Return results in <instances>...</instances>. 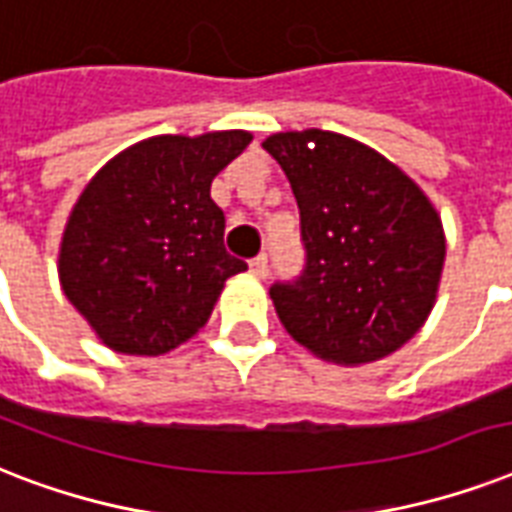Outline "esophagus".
<instances>
[{
    "instance_id": "1",
    "label": "esophagus",
    "mask_w": 512,
    "mask_h": 512,
    "mask_svg": "<svg viewBox=\"0 0 512 512\" xmlns=\"http://www.w3.org/2000/svg\"><path fill=\"white\" fill-rule=\"evenodd\" d=\"M248 267H251V272L256 277H267V256H264V253H259L256 259H251V264H248Z\"/></svg>"
}]
</instances>
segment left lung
Listing matches in <instances>:
<instances>
[{
    "label": "left lung",
    "mask_w": 512,
    "mask_h": 512,
    "mask_svg": "<svg viewBox=\"0 0 512 512\" xmlns=\"http://www.w3.org/2000/svg\"><path fill=\"white\" fill-rule=\"evenodd\" d=\"M299 202L307 269L269 288L285 331L320 360L374 363L425 326L446 235L417 181L384 154L331 130L264 141Z\"/></svg>",
    "instance_id": "8db88e82"
}]
</instances>
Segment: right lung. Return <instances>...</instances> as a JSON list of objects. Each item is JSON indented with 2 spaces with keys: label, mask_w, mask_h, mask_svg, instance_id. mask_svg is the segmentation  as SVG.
Instances as JSON below:
<instances>
[{
  "label": "right lung",
  "mask_w": 512,
  "mask_h": 512,
  "mask_svg": "<svg viewBox=\"0 0 512 512\" xmlns=\"http://www.w3.org/2000/svg\"><path fill=\"white\" fill-rule=\"evenodd\" d=\"M248 130L154 136L106 162L74 202L58 280L95 336L125 355H165L200 331L248 264L224 248L213 178Z\"/></svg>",
  "instance_id": "1"
}]
</instances>
